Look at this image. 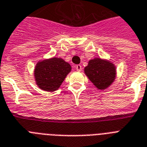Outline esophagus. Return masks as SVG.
Here are the masks:
<instances>
[{
  "label": "esophagus",
  "mask_w": 147,
  "mask_h": 147,
  "mask_svg": "<svg viewBox=\"0 0 147 147\" xmlns=\"http://www.w3.org/2000/svg\"><path fill=\"white\" fill-rule=\"evenodd\" d=\"M76 70H77L78 71H82V65H77L76 66Z\"/></svg>",
  "instance_id": "esophagus-1"
}]
</instances>
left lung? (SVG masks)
Masks as SVG:
<instances>
[{
    "label": "left lung",
    "mask_w": 147,
    "mask_h": 147,
    "mask_svg": "<svg viewBox=\"0 0 147 147\" xmlns=\"http://www.w3.org/2000/svg\"><path fill=\"white\" fill-rule=\"evenodd\" d=\"M84 73L99 90H105L113 84L116 78V67L111 61L94 58L88 62Z\"/></svg>",
    "instance_id": "obj_1"
}]
</instances>
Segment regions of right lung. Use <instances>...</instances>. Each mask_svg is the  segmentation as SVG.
<instances>
[{
	"mask_svg": "<svg viewBox=\"0 0 147 147\" xmlns=\"http://www.w3.org/2000/svg\"><path fill=\"white\" fill-rule=\"evenodd\" d=\"M71 70L70 64L64 59L52 57L38 62L34 67V80L40 89L53 92L59 89Z\"/></svg>",
	"mask_w": 147,
	"mask_h": 147,
	"instance_id": "add662e5",
	"label": "right lung"
}]
</instances>
